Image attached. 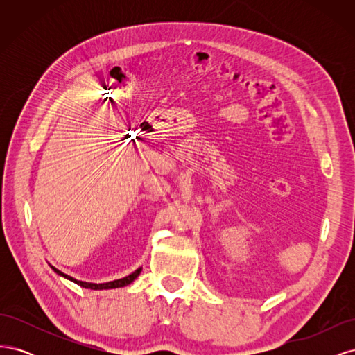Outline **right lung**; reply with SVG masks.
Segmentation results:
<instances>
[{
  "label": "right lung",
  "instance_id": "1",
  "mask_svg": "<svg viewBox=\"0 0 355 355\" xmlns=\"http://www.w3.org/2000/svg\"><path fill=\"white\" fill-rule=\"evenodd\" d=\"M53 270H55L59 275H63L65 278H69L71 282H73V283H77L78 286H81V287H85V288H92V290H102V288H115V287H124V286H128L130 284L135 278L141 274V271H142V268H139V270H136L133 274H130V275H127V277H124V278H120V280H114V282H110V283H103V284H93V283H84V282H78V280H73V278H71V277H68V275H65L63 272H60L59 270H56V268H53Z\"/></svg>",
  "mask_w": 355,
  "mask_h": 355
}]
</instances>
